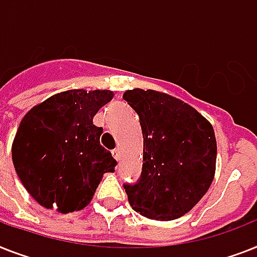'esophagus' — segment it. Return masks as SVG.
<instances>
[{"label":"esophagus","mask_w":257,"mask_h":257,"mask_svg":"<svg viewBox=\"0 0 257 257\" xmlns=\"http://www.w3.org/2000/svg\"><path fill=\"white\" fill-rule=\"evenodd\" d=\"M112 156H113L116 161H118V160H120V150H118V149L112 150Z\"/></svg>","instance_id":"esophagus-1"}]
</instances>
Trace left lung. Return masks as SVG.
I'll return each mask as SVG.
<instances>
[{
  "label": "left lung",
  "mask_w": 257,
  "mask_h": 257,
  "mask_svg": "<svg viewBox=\"0 0 257 257\" xmlns=\"http://www.w3.org/2000/svg\"><path fill=\"white\" fill-rule=\"evenodd\" d=\"M122 99L139 114L144 137L143 170L124 183L136 212L156 220L185 215L201 201L214 178L216 140L211 124L181 100L141 88Z\"/></svg>",
  "instance_id": "8db88e82"
}]
</instances>
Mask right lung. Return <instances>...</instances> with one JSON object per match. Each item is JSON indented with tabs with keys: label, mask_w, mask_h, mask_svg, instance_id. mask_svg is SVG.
I'll return each instance as SVG.
<instances>
[{
	"label": "right lung",
	"mask_w": 257,
	"mask_h": 257,
	"mask_svg": "<svg viewBox=\"0 0 257 257\" xmlns=\"http://www.w3.org/2000/svg\"><path fill=\"white\" fill-rule=\"evenodd\" d=\"M112 97L105 89H71L25 114L12 156L18 178L41 206L62 214L81 210L104 173L114 172L117 162L100 145L103 128L92 122Z\"/></svg>",
	"instance_id": "obj_1"
}]
</instances>
